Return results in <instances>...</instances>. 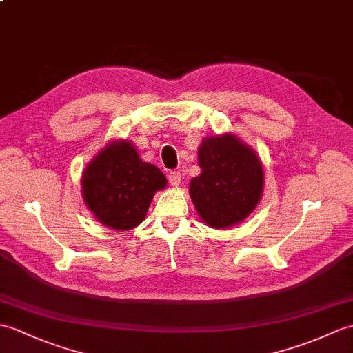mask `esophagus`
Masks as SVG:
<instances>
[{"mask_svg":"<svg viewBox=\"0 0 353 353\" xmlns=\"http://www.w3.org/2000/svg\"><path fill=\"white\" fill-rule=\"evenodd\" d=\"M168 180L173 186H179L180 183H182V173H180V171H170Z\"/></svg>","mask_w":353,"mask_h":353,"instance_id":"34e87169","label":"esophagus"}]
</instances>
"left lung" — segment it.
<instances>
[{"instance_id": "1", "label": "left lung", "mask_w": 353, "mask_h": 353, "mask_svg": "<svg viewBox=\"0 0 353 353\" xmlns=\"http://www.w3.org/2000/svg\"><path fill=\"white\" fill-rule=\"evenodd\" d=\"M199 167L190 195L203 223L224 230L252 214L265 186L263 165L252 147L232 132L206 137L199 147Z\"/></svg>"}]
</instances>
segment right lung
I'll use <instances>...</instances> for the list:
<instances>
[{
    "mask_svg": "<svg viewBox=\"0 0 353 353\" xmlns=\"http://www.w3.org/2000/svg\"><path fill=\"white\" fill-rule=\"evenodd\" d=\"M167 177L144 162L128 139H112L88 162L81 177V194L94 218L111 230L128 232L143 223L154 194Z\"/></svg>",
    "mask_w": 353,
    "mask_h": 353,
    "instance_id": "obj_1",
    "label": "right lung"
}]
</instances>
